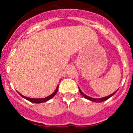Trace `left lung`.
<instances>
[{
	"mask_svg": "<svg viewBox=\"0 0 133 133\" xmlns=\"http://www.w3.org/2000/svg\"><path fill=\"white\" fill-rule=\"evenodd\" d=\"M78 88H79V92H80L81 94L82 95L85 97V98L91 101L96 102V103H101V102H103V101H106L107 99H109V98H110L111 97H112V96H113L114 94H115V93L117 91H117H116L115 92H114V93H112V94H110V95H109V96H106V97H102V98H92V97H89V96H87L86 94H84V93L82 92V91H81V90L80 88H79V87H78Z\"/></svg>",
	"mask_w": 133,
	"mask_h": 133,
	"instance_id": "8db88e82",
	"label": "left lung"
}]
</instances>
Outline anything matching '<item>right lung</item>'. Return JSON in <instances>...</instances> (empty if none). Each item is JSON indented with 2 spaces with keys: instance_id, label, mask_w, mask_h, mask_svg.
<instances>
[{
  "instance_id": "obj_1",
  "label": "right lung",
  "mask_w": 133,
  "mask_h": 133,
  "mask_svg": "<svg viewBox=\"0 0 133 133\" xmlns=\"http://www.w3.org/2000/svg\"><path fill=\"white\" fill-rule=\"evenodd\" d=\"M58 88H59V85H57V88H56V90H55V91L54 92L52 93V94H51V95L47 96V97H44V98H30V97H26V96H23L22 94H21V93L18 92V91H17V92H18V94H19L20 96H22L23 98L25 99H27V101H29L31 102V103H44V102H46L47 101H49V99H51L54 96L56 95V93L57 92V91H58Z\"/></svg>"
}]
</instances>
